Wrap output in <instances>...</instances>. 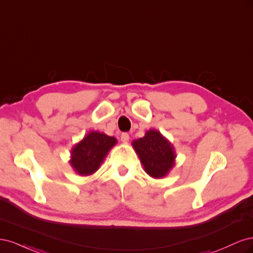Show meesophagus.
Instances as JSON below:
<instances>
[{
  "label": "esophagus",
  "instance_id": "esophagus-1",
  "mask_svg": "<svg viewBox=\"0 0 253 253\" xmlns=\"http://www.w3.org/2000/svg\"><path fill=\"white\" fill-rule=\"evenodd\" d=\"M129 140V135L127 133H122L121 134V141L122 142H127Z\"/></svg>",
  "mask_w": 253,
  "mask_h": 253
}]
</instances>
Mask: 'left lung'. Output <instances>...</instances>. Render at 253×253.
Wrapping results in <instances>:
<instances>
[{"mask_svg": "<svg viewBox=\"0 0 253 253\" xmlns=\"http://www.w3.org/2000/svg\"><path fill=\"white\" fill-rule=\"evenodd\" d=\"M132 145L151 177H165L174 167V147L156 129H149L142 138L133 140Z\"/></svg>", "mask_w": 253, "mask_h": 253, "instance_id": "1", "label": "left lung"}]
</instances>
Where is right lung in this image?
Listing matches in <instances>:
<instances>
[{"mask_svg":"<svg viewBox=\"0 0 253 253\" xmlns=\"http://www.w3.org/2000/svg\"><path fill=\"white\" fill-rule=\"evenodd\" d=\"M117 143L115 137L91 131L72 149L70 165L82 176L94 174L103 163L110 150Z\"/></svg>","mask_w":253,"mask_h":253,"instance_id":"1","label":"right lung"}]
</instances>
